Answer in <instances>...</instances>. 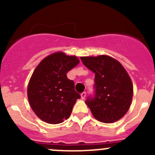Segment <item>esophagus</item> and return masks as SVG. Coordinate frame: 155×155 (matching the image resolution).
<instances>
[{"instance_id": "1", "label": "esophagus", "mask_w": 155, "mask_h": 155, "mask_svg": "<svg viewBox=\"0 0 155 155\" xmlns=\"http://www.w3.org/2000/svg\"><path fill=\"white\" fill-rule=\"evenodd\" d=\"M85 96H86V93H85V92H82V93L81 94V97H82V100L85 99Z\"/></svg>"}]
</instances>
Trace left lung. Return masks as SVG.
<instances>
[{
	"label": "left lung",
	"mask_w": 155,
	"mask_h": 155,
	"mask_svg": "<svg viewBox=\"0 0 155 155\" xmlns=\"http://www.w3.org/2000/svg\"><path fill=\"white\" fill-rule=\"evenodd\" d=\"M82 63L95 73V97L86 104L92 115L103 123L121 119L131 105L134 86L129 74L121 63L109 55L81 57Z\"/></svg>",
	"instance_id": "1"
}]
</instances>
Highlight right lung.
<instances>
[{
    "instance_id": "add662e5",
    "label": "right lung",
    "mask_w": 155,
    "mask_h": 155,
    "mask_svg": "<svg viewBox=\"0 0 155 155\" xmlns=\"http://www.w3.org/2000/svg\"><path fill=\"white\" fill-rule=\"evenodd\" d=\"M79 63L75 55L57 51L40 61L28 85V99L37 116L48 124H60L68 119L77 99L74 82L67 73Z\"/></svg>"
}]
</instances>
